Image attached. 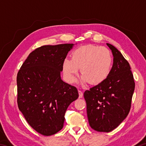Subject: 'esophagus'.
I'll list each match as a JSON object with an SVG mask.
<instances>
[{
    "label": "esophagus",
    "mask_w": 146,
    "mask_h": 146,
    "mask_svg": "<svg viewBox=\"0 0 146 146\" xmlns=\"http://www.w3.org/2000/svg\"><path fill=\"white\" fill-rule=\"evenodd\" d=\"M78 94H79V98H82L83 97V92L82 91L78 90Z\"/></svg>",
    "instance_id": "obj_1"
}]
</instances>
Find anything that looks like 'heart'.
Masks as SVG:
<instances>
[{
	"mask_svg": "<svg viewBox=\"0 0 146 146\" xmlns=\"http://www.w3.org/2000/svg\"><path fill=\"white\" fill-rule=\"evenodd\" d=\"M112 65L113 56L110 49L90 44L76 48L71 53V58L64 59L62 70L66 80L71 83L75 82L80 68L83 80L95 84L108 77Z\"/></svg>",
	"mask_w": 146,
	"mask_h": 146,
	"instance_id": "heart-1",
	"label": "heart"
}]
</instances>
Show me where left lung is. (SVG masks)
Wrapping results in <instances>:
<instances>
[{
    "label": "left lung",
    "instance_id": "1",
    "mask_svg": "<svg viewBox=\"0 0 146 146\" xmlns=\"http://www.w3.org/2000/svg\"><path fill=\"white\" fill-rule=\"evenodd\" d=\"M107 45L113 55L110 75L86 90L84 97L91 127L108 133L117 127L129 114L135 84L129 62L115 46Z\"/></svg>",
    "mask_w": 146,
    "mask_h": 146
}]
</instances>
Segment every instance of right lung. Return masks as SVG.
<instances>
[{"instance_id":"right-lung-1","label":"right lung","mask_w":146,"mask_h":146,"mask_svg":"<svg viewBox=\"0 0 146 146\" xmlns=\"http://www.w3.org/2000/svg\"><path fill=\"white\" fill-rule=\"evenodd\" d=\"M74 44L43 46L29 54L17 73V104L30 126L44 136L62 129L64 115L78 97L60 77L62 62Z\"/></svg>"}]
</instances>
